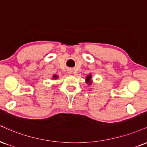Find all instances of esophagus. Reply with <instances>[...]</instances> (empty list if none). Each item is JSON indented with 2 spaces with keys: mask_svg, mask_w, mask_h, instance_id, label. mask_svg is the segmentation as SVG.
Wrapping results in <instances>:
<instances>
[{
  "mask_svg": "<svg viewBox=\"0 0 147 147\" xmlns=\"http://www.w3.org/2000/svg\"><path fill=\"white\" fill-rule=\"evenodd\" d=\"M72 70H68V73H70V74L72 73Z\"/></svg>",
  "mask_w": 147,
  "mask_h": 147,
  "instance_id": "esophagus-1",
  "label": "esophagus"
}]
</instances>
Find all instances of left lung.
I'll return each instance as SVG.
<instances>
[{
  "label": "left lung",
  "mask_w": 147,
  "mask_h": 147,
  "mask_svg": "<svg viewBox=\"0 0 147 147\" xmlns=\"http://www.w3.org/2000/svg\"><path fill=\"white\" fill-rule=\"evenodd\" d=\"M91 75H88L87 76V79H86V80H87L88 82H90V79H91Z\"/></svg>",
  "instance_id": "obj_1"
}]
</instances>
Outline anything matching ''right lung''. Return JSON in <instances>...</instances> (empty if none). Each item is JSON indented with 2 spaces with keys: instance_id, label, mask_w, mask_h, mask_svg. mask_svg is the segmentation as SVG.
Masks as SVG:
<instances>
[{
  "instance_id": "right-lung-1",
  "label": "right lung",
  "mask_w": 147,
  "mask_h": 147,
  "mask_svg": "<svg viewBox=\"0 0 147 147\" xmlns=\"http://www.w3.org/2000/svg\"><path fill=\"white\" fill-rule=\"evenodd\" d=\"M53 77H54L55 79V78H57V76H56V75H54V76H53Z\"/></svg>"
}]
</instances>
